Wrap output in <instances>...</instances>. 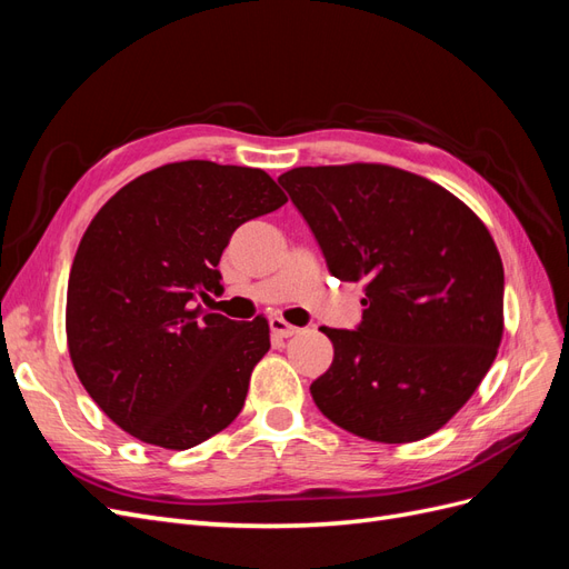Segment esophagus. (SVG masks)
I'll return each instance as SVG.
<instances>
[{
  "label": "esophagus",
  "instance_id": "obj_1",
  "mask_svg": "<svg viewBox=\"0 0 569 569\" xmlns=\"http://www.w3.org/2000/svg\"><path fill=\"white\" fill-rule=\"evenodd\" d=\"M270 330L274 337H295L299 332V327H295L291 322H287L280 316H272L270 318Z\"/></svg>",
  "mask_w": 569,
  "mask_h": 569
}]
</instances>
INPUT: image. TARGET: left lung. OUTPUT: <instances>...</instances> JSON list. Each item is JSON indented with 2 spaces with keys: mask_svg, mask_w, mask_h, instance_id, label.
I'll return each instance as SVG.
<instances>
[{
  "mask_svg": "<svg viewBox=\"0 0 569 569\" xmlns=\"http://www.w3.org/2000/svg\"><path fill=\"white\" fill-rule=\"evenodd\" d=\"M330 272L366 282L358 330L325 327L327 420L382 443L435 435L468 403L503 339V263L449 189L385 163L303 166L278 178Z\"/></svg>",
  "mask_w": 569,
  "mask_h": 569,
  "instance_id": "obj_1",
  "label": "left lung"
}]
</instances>
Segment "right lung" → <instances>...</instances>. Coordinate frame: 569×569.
I'll return each mask as SVG.
<instances>
[{
    "mask_svg": "<svg viewBox=\"0 0 569 569\" xmlns=\"http://www.w3.org/2000/svg\"><path fill=\"white\" fill-rule=\"evenodd\" d=\"M282 203L261 168L178 161L120 187L92 218L68 278L66 341L78 380L123 432L184 451L239 416L270 349L268 320L206 313L197 297L220 287L232 232Z\"/></svg>",
    "mask_w": 569,
    "mask_h": 569,
    "instance_id": "right-lung-1",
    "label": "right lung"
}]
</instances>
